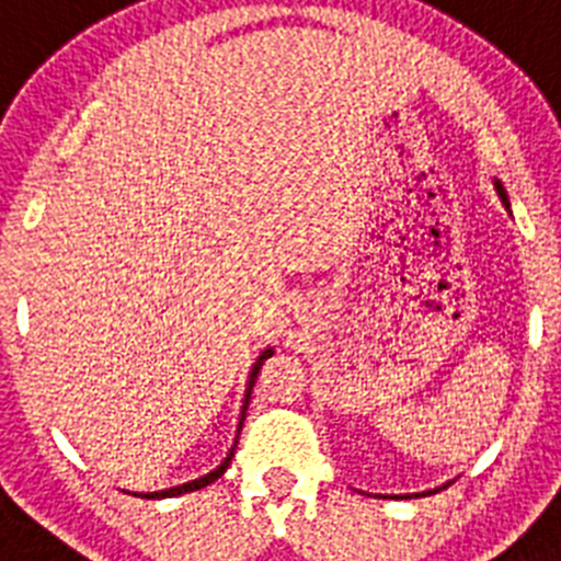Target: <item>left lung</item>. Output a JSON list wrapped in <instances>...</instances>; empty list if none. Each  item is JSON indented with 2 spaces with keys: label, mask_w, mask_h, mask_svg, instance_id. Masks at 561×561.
I'll list each match as a JSON object with an SVG mask.
<instances>
[{
  "label": "left lung",
  "mask_w": 561,
  "mask_h": 561,
  "mask_svg": "<svg viewBox=\"0 0 561 561\" xmlns=\"http://www.w3.org/2000/svg\"><path fill=\"white\" fill-rule=\"evenodd\" d=\"M493 187H496V193H499V199H502V205H505V210H511V202H507V193H505V187H502V182H499V179H493ZM450 484V482H448ZM448 484H442V488H448ZM442 488H433V491H422V493H399V496H390V499H416V496H431V493H436V491H442Z\"/></svg>",
  "instance_id": "left-lung-1"
}]
</instances>
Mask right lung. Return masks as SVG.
I'll return each instance as SVG.
<instances>
[{"mask_svg": "<svg viewBox=\"0 0 561 561\" xmlns=\"http://www.w3.org/2000/svg\"><path fill=\"white\" fill-rule=\"evenodd\" d=\"M273 356V347H265V351L259 353V359L253 362V368H251V374H248V388H244V399H242V413H239V427H237V439H233V445H230V450H228V456H225L222 462L216 465L214 470H210V473H205V477H199V479H191V482H185V484H176V488H168V491H153V493H142L145 499H171V496H182V493H191V491H202V488H208L210 482H216V479L222 477L225 470H228V465H230V459H233V450H237V445H239V431H242V422H244V411H248V402H251V390H253V382H256V376H259V368H262V365H265V359H271ZM136 496V493H134Z\"/></svg>", "mask_w": 561, "mask_h": 561, "instance_id": "right-lung-1", "label": "right lung"}]
</instances>
